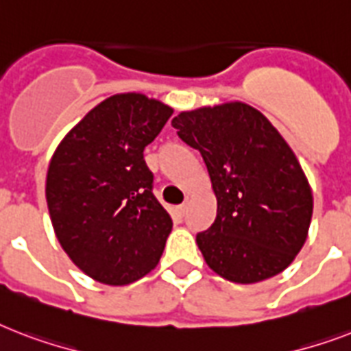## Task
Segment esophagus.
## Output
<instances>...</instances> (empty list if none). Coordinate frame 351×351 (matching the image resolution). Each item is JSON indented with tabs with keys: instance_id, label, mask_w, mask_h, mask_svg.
I'll return each mask as SVG.
<instances>
[{
	"instance_id": "esophagus-1",
	"label": "esophagus",
	"mask_w": 351,
	"mask_h": 351,
	"mask_svg": "<svg viewBox=\"0 0 351 351\" xmlns=\"http://www.w3.org/2000/svg\"><path fill=\"white\" fill-rule=\"evenodd\" d=\"M173 213H175L178 219H182V217L186 215V206H184V204H182V206H176V208L173 209Z\"/></svg>"
}]
</instances>
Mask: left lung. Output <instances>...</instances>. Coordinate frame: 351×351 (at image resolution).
Listing matches in <instances>:
<instances>
[{"label": "left lung", "mask_w": 351, "mask_h": 351, "mask_svg": "<svg viewBox=\"0 0 351 351\" xmlns=\"http://www.w3.org/2000/svg\"><path fill=\"white\" fill-rule=\"evenodd\" d=\"M176 134L202 154L217 219L197 234L204 261L237 284L275 277L310 230L313 195L299 160L261 111L242 101L184 111Z\"/></svg>", "instance_id": "8db88e82"}]
</instances>
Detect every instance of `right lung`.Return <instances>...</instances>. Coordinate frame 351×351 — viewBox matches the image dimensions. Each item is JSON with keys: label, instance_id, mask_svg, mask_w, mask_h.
Wrapping results in <instances>:
<instances>
[{"label": "right lung", "instance_id": "1", "mask_svg": "<svg viewBox=\"0 0 351 351\" xmlns=\"http://www.w3.org/2000/svg\"><path fill=\"white\" fill-rule=\"evenodd\" d=\"M173 109L140 93L109 96L65 134L47 171L52 228L76 266L101 284L145 277L173 220L153 195L143 149Z\"/></svg>", "mask_w": 351, "mask_h": 351}]
</instances>
